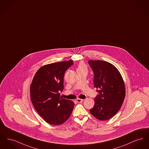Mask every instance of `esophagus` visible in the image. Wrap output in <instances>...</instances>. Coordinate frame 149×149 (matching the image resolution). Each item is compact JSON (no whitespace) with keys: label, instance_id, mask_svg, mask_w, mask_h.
Returning <instances> with one entry per match:
<instances>
[{"label":"esophagus","instance_id":"esophagus-1","mask_svg":"<svg viewBox=\"0 0 149 149\" xmlns=\"http://www.w3.org/2000/svg\"><path fill=\"white\" fill-rule=\"evenodd\" d=\"M83 101V99H80V98H77V102H78V103L82 102Z\"/></svg>","mask_w":149,"mask_h":149}]
</instances>
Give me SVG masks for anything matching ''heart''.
Wrapping results in <instances>:
<instances>
[{"label": "heart", "instance_id": "heart-1", "mask_svg": "<svg viewBox=\"0 0 149 149\" xmlns=\"http://www.w3.org/2000/svg\"><path fill=\"white\" fill-rule=\"evenodd\" d=\"M83 68H86L84 65L83 63H80L78 66V69H83Z\"/></svg>", "mask_w": 149, "mask_h": 149}]
</instances>
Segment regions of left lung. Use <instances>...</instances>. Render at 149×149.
I'll return each instance as SVG.
<instances>
[{
  "label": "left lung",
  "mask_w": 149,
  "mask_h": 149,
  "mask_svg": "<svg viewBox=\"0 0 149 149\" xmlns=\"http://www.w3.org/2000/svg\"><path fill=\"white\" fill-rule=\"evenodd\" d=\"M88 63L93 71L94 87L98 93L90 113L99 120L110 119L118 112L125 98V86L122 75L109 62L89 60Z\"/></svg>",
  "instance_id": "left-lung-1"
}]
</instances>
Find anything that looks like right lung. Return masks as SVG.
<instances>
[{
	"label": "right lung",
	"mask_w": 149,
	"mask_h": 149,
	"mask_svg": "<svg viewBox=\"0 0 149 149\" xmlns=\"http://www.w3.org/2000/svg\"><path fill=\"white\" fill-rule=\"evenodd\" d=\"M74 64L72 60L46 65L36 72L30 86L33 106L46 122L59 125L70 117L74 102L62 98L65 72Z\"/></svg>",
	"instance_id": "add662e5"
}]
</instances>
